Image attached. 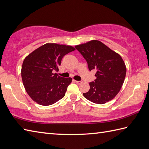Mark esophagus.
I'll return each instance as SVG.
<instances>
[{"mask_svg":"<svg viewBox=\"0 0 149 149\" xmlns=\"http://www.w3.org/2000/svg\"><path fill=\"white\" fill-rule=\"evenodd\" d=\"M76 81V83H77V84L78 85H80V84H81V83H82V81Z\"/></svg>","mask_w":149,"mask_h":149,"instance_id":"1","label":"esophagus"}]
</instances>
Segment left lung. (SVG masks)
<instances>
[{
    "instance_id": "1",
    "label": "left lung",
    "mask_w": 149,
    "mask_h": 149,
    "mask_svg": "<svg viewBox=\"0 0 149 149\" xmlns=\"http://www.w3.org/2000/svg\"><path fill=\"white\" fill-rule=\"evenodd\" d=\"M75 48L86 61L89 70H97V78L89 83V91L83 93V96L99 104L113 99L120 91L126 73L121 56L96 40L76 45Z\"/></svg>"
}]
</instances>
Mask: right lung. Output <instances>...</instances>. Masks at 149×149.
<instances>
[{"label": "right lung", "mask_w": 149, "mask_h": 149, "mask_svg": "<svg viewBox=\"0 0 149 149\" xmlns=\"http://www.w3.org/2000/svg\"><path fill=\"white\" fill-rule=\"evenodd\" d=\"M74 50L70 45L47 43L25 57L21 77L33 100L42 106H50L64 97L72 78L61 77L54 71H59L63 57Z\"/></svg>", "instance_id": "right-lung-1"}]
</instances>
